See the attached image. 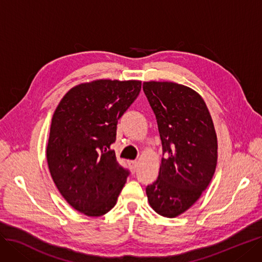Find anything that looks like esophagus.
Instances as JSON below:
<instances>
[{"label": "esophagus", "instance_id": "34e87169", "mask_svg": "<svg viewBox=\"0 0 262 262\" xmlns=\"http://www.w3.org/2000/svg\"><path fill=\"white\" fill-rule=\"evenodd\" d=\"M128 166H129L130 170H132L133 172H136L137 167H138V163H137V161H130V162L128 163Z\"/></svg>", "mask_w": 262, "mask_h": 262}]
</instances>
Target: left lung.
I'll list each match as a JSON object with an SVG mask.
<instances>
[{"label":"left lung","mask_w":262,"mask_h":262,"mask_svg":"<svg viewBox=\"0 0 262 262\" xmlns=\"http://www.w3.org/2000/svg\"><path fill=\"white\" fill-rule=\"evenodd\" d=\"M156 114L163 158L157 181L146 188L151 207L173 218L200 199L217 165V136L202 97L171 82H144Z\"/></svg>","instance_id":"left-lung-1"}]
</instances>
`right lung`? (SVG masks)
Instances as JSON below:
<instances>
[{
	"label": "right lung",
	"mask_w": 262,
	"mask_h": 262,
	"mask_svg": "<svg viewBox=\"0 0 262 262\" xmlns=\"http://www.w3.org/2000/svg\"><path fill=\"white\" fill-rule=\"evenodd\" d=\"M140 90V81L80 84L55 110L46 148L48 168L60 194L86 216L111 210L129 176L111 146L118 121Z\"/></svg>",
	"instance_id": "1"
}]
</instances>
